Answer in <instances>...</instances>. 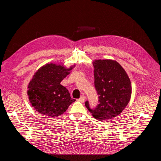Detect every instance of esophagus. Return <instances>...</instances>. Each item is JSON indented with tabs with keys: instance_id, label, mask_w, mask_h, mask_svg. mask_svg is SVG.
<instances>
[{
	"instance_id": "obj_1",
	"label": "esophagus",
	"mask_w": 161,
	"mask_h": 161,
	"mask_svg": "<svg viewBox=\"0 0 161 161\" xmlns=\"http://www.w3.org/2000/svg\"><path fill=\"white\" fill-rule=\"evenodd\" d=\"M85 99H86L85 96H82L80 98L78 99V101H80V102H81V103H83V102L85 101Z\"/></svg>"
}]
</instances>
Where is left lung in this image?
<instances>
[{
    "label": "left lung",
    "mask_w": 161,
    "mask_h": 161,
    "mask_svg": "<svg viewBox=\"0 0 161 161\" xmlns=\"http://www.w3.org/2000/svg\"><path fill=\"white\" fill-rule=\"evenodd\" d=\"M94 67V86L99 104L92 109L88 101L85 106L92 116L99 120H107L118 116L129 103L131 83L124 68L112 60H96Z\"/></svg>",
    "instance_id": "obj_1"
}]
</instances>
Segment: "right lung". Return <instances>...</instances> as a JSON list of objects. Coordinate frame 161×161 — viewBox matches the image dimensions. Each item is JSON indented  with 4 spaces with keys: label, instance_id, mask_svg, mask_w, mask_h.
<instances>
[{
    "label": "right lung",
    "instance_id": "add662e5",
    "mask_svg": "<svg viewBox=\"0 0 161 161\" xmlns=\"http://www.w3.org/2000/svg\"><path fill=\"white\" fill-rule=\"evenodd\" d=\"M73 69L47 64L41 67L33 76L28 85L27 94L34 109L46 117L55 118L64 113L76 100L72 99L62 80Z\"/></svg>",
    "mask_w": 161,
    "mask_h": 161
}]
</instances>
